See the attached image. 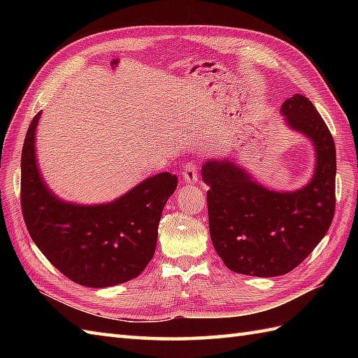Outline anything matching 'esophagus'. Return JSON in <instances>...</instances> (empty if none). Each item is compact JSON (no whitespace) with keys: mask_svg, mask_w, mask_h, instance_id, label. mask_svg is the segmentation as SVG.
I'll list each match as a JSON object with an SVG mask.
<instances>
[{"mask_svg":"<svg viewBox=\"0 0 358 358\" xmlns=\"http://www.w3.org/2000/svg\"><path fill=\"white\" fill-rule=\"evenodd\" d=\"M182 179L185 183H196L199 180V175H197V166L194 162H187L183 166V171H182Z\"/></svg>","mask_w":358,"mask_h":358,"instance_id":"34e87169","label":"esophagus"}]
</instances>
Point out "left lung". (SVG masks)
<instances>
[{"instance_id":"obj_1","label":"left lung","mask_w":358,"mask_h":358,"mask_svg":"<svg viewBox=\"0 0 358 358\" xmlns=\"http://www.w3.org/2000/svg\"><path fill=\"white\" fill-rule=\"evenodd\" d=\"M280 115L291 131L315 150L310 180L296 191L264 187L231 158L203 164L209 231L216 254L236 273L273 278L291 272L330 229L334 215L336 148L326 122L305 95L284 101Z\"/></svg>"}]
</instances>
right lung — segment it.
<instances>
[{
    "mask_svg": "<svg viewBox=\"0 0 358 358\" xmlns=\"http://www.w3.org/2000/svg\"><path fill=\"white\" fill-rule=\"evenodd\" d=\"M40 116L29 124L20 158V203L31 239L62 275L83 287L106 288L137 278L155 254L162 209L178 176L164 171L146 178L109 203L62 200L38 169Z\"/></svg>",
    "mask_w": 358,
    "mask_h": 358,
    "instance_id": "obj_1",
    "label": "right lung"
}]
</instances>
